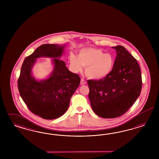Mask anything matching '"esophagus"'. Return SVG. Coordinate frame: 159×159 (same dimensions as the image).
Masks as SVG:
<instances>
[{"label":"esophagus","mask_w":159,"mask_h":159,"mask_svg":"<svg viewBox=\"0 0 159 159\" xmlns=\"http://www.w3.org/2000/svg\"><path fill=\"white\" fill-rule=\"evenodd\" d=\"M86 81L84 79H83V78L81 79V80H80V84L81 85H84V84H86Z\"/></svg>","instance_id":"esophagus-1"}]
</instances>
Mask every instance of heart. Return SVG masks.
Here are the masks:
<instances>
[{
  "label": "heart",
  "instance_id": "b5f03b06",
  "mask_svg": "<svg viewBox=\"0 0 159 159\" xmlns=\"http://www.w3.org/2000/svg\"><path fill=\"white\" fill-rule=\"evenodd\" d=\"M70 65L75 72L81 71L85 67V74L93 79H100L111 72L115 58L110 53H105L100 49L85 48L82 49L77 57L74 53L69 57Z\"/></svg>",
  "mask_w": 159,
  "mask_h": 159
}]
</instances>
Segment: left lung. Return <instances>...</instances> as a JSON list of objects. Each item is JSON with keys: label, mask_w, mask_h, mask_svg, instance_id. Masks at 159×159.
Returning <instances> with one entry per match:
<instances>
[{"label": "left lung", "mask_w": 159, "mask_h": 159, "mask_svg": "<svg viewBox=\"0 0 159 159\" xmlns=\"http://www.w3.org/2000/svg\"><path fill=\"white\" fill-rule=\"evenodd\" d=\"M112 48L117 55L111 72L101 79L87 80L92 109L104 118L124 114L139 96L142 86L136 59L122 45Z\"/></svg>", "instance_id": "obj_1"}]
</instances>
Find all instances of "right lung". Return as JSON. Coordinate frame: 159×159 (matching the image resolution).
I'll use <instances>...</instances> for the list:
<instances>
[{
    "instance_id": "add662e5",
    "label": "right lung",
    "mask_w": 159,
    "mask_h": 159,
    "mask_svg": "<svg viewBox=\"0 0 159 159\" xmlns=\"http://www.w3.org/2000/svg\"><path fill=\"white\" fill-rule=\"evenodd\" d=\"M64 46L43 44L24 59L17 86L20 94L34 114L45 120H53L67 111L70 100L80 82L79 76L70 72L61 57ZM53 57V72L48 80L37 82L31 76V69L36 58Z\"/></svg>"
}]
</instances>
